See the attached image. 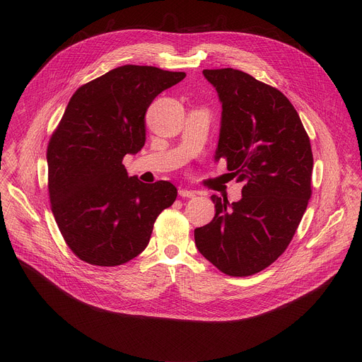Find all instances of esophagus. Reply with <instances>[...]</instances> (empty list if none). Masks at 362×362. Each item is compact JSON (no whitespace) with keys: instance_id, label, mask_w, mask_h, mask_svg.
<instances>
[{"instance_id":"34e87169","label":"esophagus","mask_w":362,"mask_h":362,"mask_svg":"<svg viewBox=\"0 0 362 362\" xmlns=\"http://www.w3.org/2000/svg\"><path fill=\"white\" fill-rule=\"evenodd\" d=\"M179 194H180L182 197H194V196H196V192L189 190V189H179Z\"/></svg>"}]
</instances>
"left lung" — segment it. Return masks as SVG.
<instances>
[{"label": "left lung", "mask_w": 362, "mask_h": 362, "mask_svg": "<svg viewBox=\"0 0 362 362\" xmlns=\"http://www.w3.org/2000/svg\"><path fill=\"white\" fill-rule=\"evenodd\" d=\"M203 74L222 101L216 159L243 187L232 204L212 196L215 218L194 229V242L221 272L250 276L278 259L300 223L313 194L311 141L278 88L233 69Z\"/></svg>", "instance_id": "8db88e82"}]
</instances>
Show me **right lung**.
I'll return each instance as SVG.
<instances>
[{"label": "right lung", "instance_id": "obj_1", "mask_svg": "<svg viewBox=\"0 0 362 362\" xmlns=\"http://www.w3.org/2000/svg\"><path fill=\"white\" fill-rule=\"evenodd\" d=\"M186 77L122 66L76 90L47 146L48 196L57 226L78 259L123 265L147 246L154 222L177 196L168 180L129 177L123 158L146 141L144 115L158 94Z\"/></svg>", "mask_w": 362, "mask_h": 362}]
</instances>
